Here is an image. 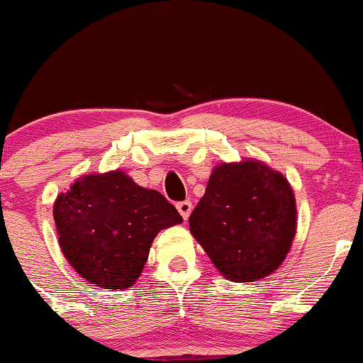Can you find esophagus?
I'll return each instance as SVG.
<instances>
[{
    "label": "esophagus",
    "mask_w": 363,
    "mask_h": 363,
    "mask_svg": "<svg viewBox=\"0 0 363 363\" xmlns=\"http://www.w3.org/2000/svg\"><path fill=\"white\" fill-rule=\"evenodd\" d=\"M177 209H178V213L182 214L183 220H186V218L190 216V213H192V202H190V201H182V202H178Z\"/></svg>",
    "instance_id": "esophagus-1"
}]
</instances>
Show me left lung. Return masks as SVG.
Here are the masks:
<instances>
[{"label":"left lung","instance_id":"8db88e82","mask_svg":"<svg viewBox=\"0 0 363 363\" xmlns=\"http://www.w3.org/2000/svg\"><path fill=\"white\" fill-rule=\"evenodd\" d=\"M289 182L264 162H221L189 218L190 232L232 282H255L282 264L296 235Z\"/></svg>","mask_w":363,"mask_h":363}]
</instances>
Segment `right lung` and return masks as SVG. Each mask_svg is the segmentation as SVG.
<instances>
[{"mask_svg": "<svg viewBox=\"0 0 363 363\" xmlns=\"http://www.w3.org/2000/svg\"><path fill=\"white\" fill-rule=\"evenodd\" d=\"M53 218L65 259L100 289L133 286L155 235L183 221L162 194L121 169L77 178L57 197Z\"/></svg>", "mask_w": 363, "mask_h": 363, "instance_id": "obj_1", "label": "right lung"}]
</instances>
